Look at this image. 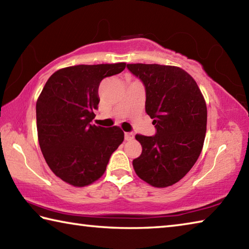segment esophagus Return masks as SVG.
<instances>
[{
    "label": "esophagus",
    "instance_id": "esophagus-1",
    "mask_svg": "<svg viewBox=\"0 0 249 249\" xmlns=\"http://www.w3.org/2000/svg\"><path fill=\"white\" fill-rule=\"evenodd\" d=\"M135 137V134L132 132H128V133H125V140L126 141H133Z\"/></svg>",
    "mask_w": 249,
    "mask_h": 249
}]
</instances>
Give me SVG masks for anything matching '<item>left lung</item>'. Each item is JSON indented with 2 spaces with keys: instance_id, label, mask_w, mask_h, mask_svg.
<instances>
[{
  "instance_id": "8db88e82",
  "label": "left lung",
  "mask_w": 249,
  "mask_h": 249,
  "mask_svg": "<svg viewBox=\"0 0 249 249\" xmlns=\"http://www.w3.org/2000/svg\"><path fill=\"white\" fill-rule=\"evenodd\" d=\"M146 90V112L155 136L137 134L142 155L133 160L136 175L156 188L175 184L190 171L203 148L205 100L196 80L175 66L128 64Z\"/></svg>"
}]
</instances>
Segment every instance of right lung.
<instances>
[{"mask_svg":"<svg viewBox=\"0 0 249 249\" xmlns=\"http://www.w3.org/2000/svg\"><path fill=\"white\" fill-rule=\"evenodd\" d=\"M125 62L78 65L50 75L36 103L38 142L50 169L73 187L100 179L111 155L124 141L119 126L92 125L98 108L99 86L122 72Z\"/></svg>","mask_w":249,"mask_h":249,"instance_id":"add662e5","label":"right lung"}]
</instances>
